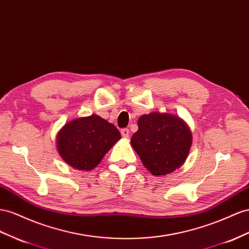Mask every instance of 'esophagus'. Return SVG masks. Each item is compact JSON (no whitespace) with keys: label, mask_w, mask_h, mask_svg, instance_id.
Returning <instances> with one entry per match:
<instances>
[{"label":"esophagus","mask_w":249,"mask_h":249,"mask_svg":"<svg viewBox=\"0 0 249 249\" xmlns=\"http://www.w3.org/2000/svg\"><path fill=\"white\" fill-rule=\"evenodd\" d=\"M120 132H122V135H123L124 138H129V136H130L129 129H126V127H125V129H123Z\"/></svg>","instance_id":"1"}]
</instances>
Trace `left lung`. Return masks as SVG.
Here are the masks:
<instances>
[{
    "label": "left lung",
    "mask_w": 249,
    "mask_h": 249,
    "mask_svg": "<svg viewBox=\"0 0 249 249\" xmlns=\"http://www.w3.org/2000/svg\"><path fill=\"white\" fill-rule=\"evenodd\" d=\"M138 131L131 144L146 170L154 176H165L183 165L193 142L190 126L170 113L152 112L138 119Z\"/></svg>",
    "instance_id": "8db88e82"
}]
</instances>
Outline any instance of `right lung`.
<instances>
[{
	"label": "right lung",
	"instance_id": "obj_1",
	"mask_svg": "<svg viewBox=\"0 0 249 249\" xmlns=\"http://www.w3.org/2000/svg\"><path fill=\"white\" fill-rule=\"evenodd\" d=\"M120 138L115 125L92 114L65 124L56 135V147L66 163L88 172L99 164Z\"/></svg>",
	"mask_w": 249,
	"mask_h": 249
}]
</instances>
